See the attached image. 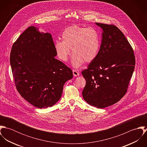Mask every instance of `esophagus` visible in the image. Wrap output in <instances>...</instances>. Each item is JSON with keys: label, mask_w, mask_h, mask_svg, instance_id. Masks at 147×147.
Instances as JSON below:
<instances>
[{"label": "esophagus", "mask_w": 147, "mask_h": 147, "mask_svg": "<svg viewBox=\"0 0 147 147\" xmlns=\"http://www.w3.org/2000/svg\"><path fill=\"white\" fill-rule=\"evenodd\" d=\"M72 72H73V74H74V76H78L80 74V73L78 71H76V69H73Z\"/></svg>", "instance_id": "1"}]
</instances>
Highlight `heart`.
I'll list each match as a JSON object with an SVG mask.
<instances>
[{"label": "heart", "instance_id": "obj_1", "mask_svg": "<svg viewBox=\"0 0 147 147\" xmlns=\"http://www.w3.org/2000/svg\"><path fill=\"white\" fill-rule=\"evenodd\" d=\"M61 38L62 41H57L54 45L57 55L61 61L67 62L72 49V64L75 68L84 62L91 63L99 53L100 37L94 28L73 25L64 29Z\"/></svg>", "mask_w": 147, "mask_h": 147}]
</instances>
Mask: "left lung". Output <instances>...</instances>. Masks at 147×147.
Masks as SVG:
<instances>
[{
	"label": "left lung",
	"mask_w": 147,
	"mask_h": 147,
	"mask_svg": "<svg viewBox=\"0 0 147 147\" xmlns=\"http://www.w3.org/2000/svg\"><path fill=\"white\" fill-rule=\"evenodd\" d=\"M102 30L97 58L82 71L86 84L83 97L89 104L105 108L126 94L135 65L133 49L115 25L96 22Z\"/></svg>",
	"instance_id": "8db88e82"
}]
</instances>
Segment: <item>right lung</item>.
I'll return each mask as SVG.
<instances>
[{"label": "right lung", "instance_id": "obj_1", "mask_svg": "<svg viewBox=\"0 0 147 147\" xmlns=\"http://www.w3.org/2000/svg\"><path fill=\"white\" fill-rule=\"evenodd\" d=\"M51 35L28 28L13 43L10 63L15 85L21 97L38 108H47L61 98L63 85L73 78L71 68L55 58Z\"/></svg>", "mask_w": 147, "mask_h": 147}]
</instances>
